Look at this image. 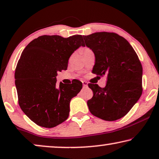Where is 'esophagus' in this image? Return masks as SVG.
Returning <instances> with one entry per match:
<instances>
[{
    "label": "esophagus",
    "instance_id": "esophagus-1",
    "mask_svg": "<svg viewBox=\"0 0 159 159\" xmlns=\"http://www.w3.org/2000/svg\"><path fill=\"white\" fill-rule=\"evenodd\" d=\"M82 84H83V87H87V82H85V81H82Z\"/></svg>",
    "mask_w": 159,
    "mask_h": 159
}]
</instances>
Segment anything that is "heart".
Returning a JSON list of instances; mask_svg holds the SVG:
<instances>
[{
    "label": "heart",
    "instance_id": "heart-1",
    "mask_svg": "<svg viewBox=\"0 0 159 159\" xmlns=\"http://www.w3.org/2000/svg\"><path fill=\"white\" fill-rule=\"evenodd\" d=\"M87 49H88V48H84V51H85V50H87Z\"/></svg>",
    "mask_w": 159,
    "mask_h": 159
}]
</instances>
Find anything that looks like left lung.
<instances>
[{"label": "left lung", "instance_id": "left-lung-1", "mask_svg": "<svg viewBox=\"0 0 159 159\" xmlns=\"http://www.w3.org/2000/svg\"><path fill=\"white\" fill-rule=\"evenodd\" d=\"M83 39L95 56L93 73L107 77L103 88L88 84L93 92L87 101L89 111L107 121L123 118L142 95L143 68L139 57L125 38L113 32H96Z\"/></svg>", "mask_w": 159, "mask_h": 159}]
</instances>
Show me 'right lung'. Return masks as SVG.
I'll return each mask as SVG.
<instances>
[{"mask_svg": "<svg viewBox=\"0 0 159 159\" xmlns=\"http://www.w3.org/2000/svg\"><path fill=\"white\" fill-rule=\"evenodd\" d=\"M80 46H84L82 35H43L31 41L21 53L15 70L18 105L36 125L54 128L67 119L70 100L82 83L76 80L59 86L56 77L66 70L69 58Z\"/></svg>", "mask_w": 159, "mask_h": 159, "instance_id": "1", "label": "right lung"}]
</instances>
